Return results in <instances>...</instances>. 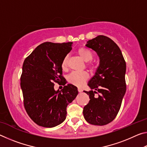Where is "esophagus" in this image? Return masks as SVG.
<instances>
[{"mask_svg":"<svg viewBox=\"0 0 147 147\" xmlns=\"http://www.w3.org/2000/svg\"><path fill=\"white\" fill-rule=\"evenodd\" d=\"M78 91L79 93H81V92L83 90H82V89L81 88H78Z\"/></svg>","mask_w":147,"mask_h":147,"instance_id":"esophagus-1","label":"esophagus"}]
</instances>
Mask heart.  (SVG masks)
Wrapping results in <instances>:
<instances>
[{
  "mask_svg": "<svg viewBox=\"0 0 147 147\" xmlns=\"http://www.w3.org/2000/svg\"><path fill=\"white\" fill-rule=\"evenodd\" d=\"M77 54H78L80 58L83 61L86 62H89L91 61L93 58V54L89 49L81 47L77 51ZM88 65L89 67L93 68V66L92 63H88ZM68 68V57L65 56L61 61V69L63 71L67 70ZM89 78V74L87 72H73L69 74L67 76V82L77 87H82L84 83L88 80Z\"/></svg>",
  "mask_w": 147,
  "mask_h": 147,
  "instance_id": "1",
  "label": "heart"
}]
</instances>
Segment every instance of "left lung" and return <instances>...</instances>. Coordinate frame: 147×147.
<instances>
[{
	"label": "left lung",
	"instance_id": "obj_1",
	"mask_svg": "<svg viewBox=\"0 0 147 147\" xmlns=\"http://www.w3.org/2000/svg\"><path fill=\"white\" fill-rule=\"evenodd\" d=\"M86 46L96 52L100 63L88 84L91 90L84 91L90 100L84 108V117L91 124L106 125L117 115L126 93V62L117 45L108 37L98 36Z\"/></svg>",
	"mask_w": 147,
	"mask_h": 147
}]
</instances>
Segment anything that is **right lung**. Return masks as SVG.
Segmentation results:
<instances>
[{"label":"right lung","instance_id":"1","mask_svg":"<svg viewBox=\"0 0 147 147\" xmlns=\"http://www.w3.org/2000/svg\"><path fill=\"white\" fill-rule=\"evenodd\" d=\"M72 42L39 45L24 59L21 76L24 106L38 125L53 128L66 118L67 106L78 93L76 86L66 84L61 76V61L72 50ZM63 81L61 91L54 90V82Z\"/></svg>","mask_w":147,"mask_h":147}]
</instances>
